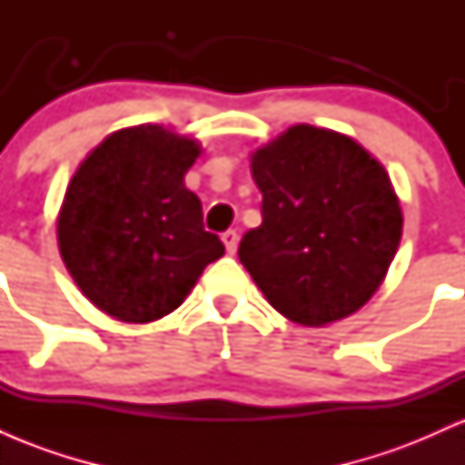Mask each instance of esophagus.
I'll return each mask as SVG.
<instances>
[{
	"label": "esophagus",
	"instance_id": "1",
	"mask_svg": "<svg viewBox=\"0 0 465 465\" xmlns=\"http://www.w3.org/2000/svg\"><path fill=\"white\" fill-rule=\"evenodd\" d=\"M223 242H225L227 253H236V249H238V233L233 232V229H229V232L223 233Z\"/></svg>",
	"mask_w": 465,
	"mask_h": 465
}]
</instances>
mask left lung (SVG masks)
<instances>
[{"instance_id":"1","label":"left lung","mask_w":465,"mask_h":465,"mask_svg":"<svg viewBox=\"0 0 465 465\" xmlns=\"http://www.w3.org/2000/svg\"><path fill=\"white\" fill-rule=\"evenodd\" d=\"M262 225L238 258L277 312L322 328L350 317L385 282L402 210L385 165L350 135L295 124L251 153Z\"/></svg>"}]
</instances>
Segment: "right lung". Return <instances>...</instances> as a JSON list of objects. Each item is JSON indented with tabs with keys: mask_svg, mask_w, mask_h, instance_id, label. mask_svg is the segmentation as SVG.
Listing matches in <instances>:
<instances>
[{
	"mask_svg": "<svg viewBox=\"0 0 465 465\" xmlns=\"http://www.w3.org/2000/svg\"><path fill=\"white\" fill-rule=\"evenodd\" d=\"M201 153L194 137L162 124L126 126L69 181L58 251L80 292L117 322L151 323L177 311L203 269L225 253L183 183Z\"/></svg>",
	"mask_w": 465,
	"mask_h": 465,
	"instance_id": "1",
	"label": "right lung"
}]
</instances>
